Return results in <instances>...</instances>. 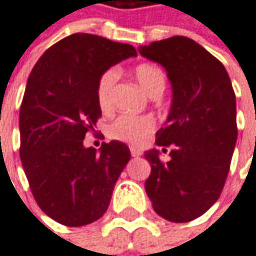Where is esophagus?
<instances>
[{
	"instance_id": "1",
	"label": "esophagus",
	"mask_w": 256,
	"mask_h": 256,
	"mask_svg": "<svg viewBox=\"0 0 256 256\" xmlns=\"http://www.w3.org/2000/svg\"><path fill=\"white\" fill-rule=\"evenodd\" d=\"M130 152H131L132 156H140V155H142V150H140L138 148H136V146H131V148H130Z\"/></svg>"
}]
</instances>
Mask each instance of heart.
<instances>
[{
    "label": "heart",
    "mask_w": 256,
    "mask_h": 256,
    "mask_svg": "<svg viewBox=\"0 0 256 256\" xmlns=\"http://www.w3.org/2000/svg\"><path fill=\"white\" fill-rule=\"evenodd\" d=\"M134 76L142 88L152 98H158L166 88V75L158 68L150 63H142L134 68ZM118 81V70L107 69L101 74L96 84V101L102 112H108L113 107V87ZM155 128V122L149 116H132L120 114L108 125V136L114 140L138 144L148 134Z\"/></svg>",
    "instance_id": "b5f03b06"
}]
</instances>
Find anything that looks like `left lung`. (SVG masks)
<instances>
[{"label": "left lung", "instance_id": "8db88e82", "mask_svg": "<svg viewBox=\"0 0 256 256\" xmlns=\"http://www.w3.org/2000/svg\"><path fill=\"white\" fill-rule=\"evenodd\" d=\"M140 54L168 70L174 98L156 146L172 148L169 162L156 149L144 154L146 193L158 216L175 223L208 211L225 186L237 142L236 93L230 75L194 40L174 36L142 46Z\"/></svg>", "mask_w": 256, "mask_h": 256}]
</instances>
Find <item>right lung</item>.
<instances>
[{"label": "right lung", "mask_w": 256, "mask_h": 256, "mask_svg": "<svg viewBox=\"0 0 256 256\" xmlns=\"http://www.w3.org/2000/svg\"><path fill=\"white\" fill-rule=\"evenodd\" d=\"M132 45L75 33L48 48L28 76L19 112V155L40 210L64 226L98 220L130 162L125 143L84 148L101 108L96 84L110 66L136 57Z\"/></svg>", "instance_id": "add662e5"}]
</instances>
